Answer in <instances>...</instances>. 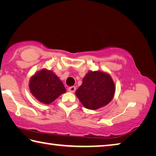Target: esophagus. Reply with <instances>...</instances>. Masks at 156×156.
<instances>
[{
  "label": "esophagus",
  "instance_id": "1",
  "mask_svg": "<svg viewBox=\"0 0 156 156\" xmlns=\"http://www.w3.org/2000/svg\"><path fill=\"white\" fill-rule=\"evenodd\" d=\"M68 91L69 92H72V93H73V92L76 91V87L75 86L70 87H69Z\"/></svg>",
  "mask_w": 156,
  "mask_h": 156
}]
</instances>
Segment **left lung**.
I'll use <instances>...</instances> for the list:
<instances>
[{"mask_svg": "<svg viewBox=\"0 0 156 156\" xmlns=\"http://www.w3.org/2000/svg\"><path fill=\"white\" fill-rule=\"evenodd\" d=\"M115 91V84L109 74L90 71L83 78L76 95L84 107L96 110L109 104L114 96Z\"/></svg>", "mask_w": 156, "mask_h": 156, "instance_id": "obj_1", "label": "left lung"}]
</instances>
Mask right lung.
Returning <instances> with one entry per match:
<instances>
[{"label":"right lung","instance_id":"obj_1","mask_svg":"<svg viewBox=\"0 0 156 156\" xmlns=\"http://www.w3.org/2000/svg\"><path fill=\"white\" fill-rule=\"evenodd\" d=\"M29 87L31 94L44 104H50L66 92L62 81L51 70L43 69L30 78Z\"/></svg>","mask_w":156,"mask_h":156}]
</instances>
